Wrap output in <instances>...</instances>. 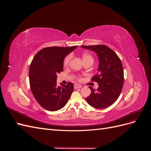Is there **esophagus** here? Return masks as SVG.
I'll list each match as a JSON object with an SVG mask.
<instances>
[{
    "label": "esophagus",
    "instance_id": "obj_1",
    "mask_svg": "<svg viewBox=\"0 0 151 151\" xmlns=\"http://www.w3.org/2000/svg\"><path fill=\"white\" fill-rule=\"evenodd\" d=\"M82 88V86H81V85H79L77 84H74V88L75 89H79V88Z\"/></svg>",
    "mask_w": 151,
    "mask_h": 151
}]
</instances>
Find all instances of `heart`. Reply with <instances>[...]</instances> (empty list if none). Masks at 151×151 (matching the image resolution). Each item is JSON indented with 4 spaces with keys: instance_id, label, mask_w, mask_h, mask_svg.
<instances>
[{
    "instance_id": "b5f03b06",
    "label": "heart",
    "mask_w": 151,
    "mask_h": 151,
    "mask_svg": "<svg viewBox=\"0 0 151 151\" xmlns=\"http://www.w3.org/2000/svg\"><path fill=\"white\" fill-rule=\"evenodd\" d=\"M92 58V57L89 55H88V54H84L83 55V60H84V59H86V58ZM70 58H71L70 55H67L65 58L64 60H63V65H64L65 66L67 65L68 64V63H69V62H70Z\"/></svg>"
}]
</instances>
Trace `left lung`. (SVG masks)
<instances>
[{"instance_id":"obj_1","label":"left lung","mask_w":151,"mask_h":151,"mask_svg":"<svg viewBox=\"0 0 151 151\" xmlns=\"http://www.w3.org/2000/svg\"><path fill=\"white\" fill-rule=\"evenodd\" d=\"M96 52L99 59L98 73L92 81L98 83L96 91L92 87L86 101L91 106L98 109L110 106L120 96L124 82L122 63L116 53L106 45L81 46Z\"/></svg>"}]
</instances>
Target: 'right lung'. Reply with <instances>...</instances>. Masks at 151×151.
Segmentation results:
<instances>
[{
  "mask_svg": "<svg viewBox=\"0 0 151 151\" xmlns=\"http://www.w3.org/2000/svg\"><path fill=\"white\" fill-rule=\"evenodd\" d=\"M52 47L39 51L32 60L29 70L30 88L41 106L48 111L60 109L68 102L74 91V84L57 85L58 73L63 70V59L76 49Z\"/></svg>",
  "mask_w": 151,
  "mask_h": 151,
  "instance_id": "1",
  "label": "right lung"
}]
</instances>
